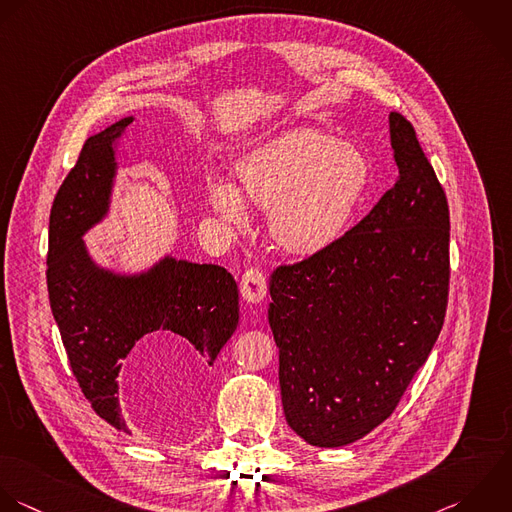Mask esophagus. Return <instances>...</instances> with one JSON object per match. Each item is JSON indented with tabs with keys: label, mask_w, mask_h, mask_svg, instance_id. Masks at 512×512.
<instances>
[{
	"label": "esophagus",
	"mask_w": 512,
	"mask_h": 512,
	"mask_svg": "<svg viewBox=\"0 0 512 512\" xmlns=\"http://www.w3.org/2000/svg\"><path fill=\"white\" fill-rule=\"evenodd\" d=\"M241 295L249 303H259L267 295V279L263 271L251 267L241 277Z\"/></svg>",
	"instance_id": "obj_1"
}]
</instances>
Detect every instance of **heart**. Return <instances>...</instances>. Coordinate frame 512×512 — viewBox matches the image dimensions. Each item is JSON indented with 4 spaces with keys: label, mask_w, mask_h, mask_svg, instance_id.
Segmentation results:
<instances>
[{
    "label": "heart",
    "mask_w": 512,
    "mask_h": 512,
    "mask_svg": "<svg viewBox=\"0 0 512 512\" xmlns=\"http://www.w3.org/2000/svg\"><path fill=\"white\" fill-rule=\"evenodd\" d=\"M371 177L367 157L317 129L285 131L237 167L239 189L209 179L211 207L231 225L245 227L249 203L269 211V231L279 247L313 255L339 239ZM242 193L239 194L238 191Z\"/></svg>",
    "instance_id": "b5f03b06"
}]
</instances>
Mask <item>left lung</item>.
<instances>
[{
    "label": "left lung",
    "mask_w": 512,
    "mask_h": 512,
    "mask_svg": "<svg viewBox=\"0 0 512 512\" xmlns=\"http://www.w3.org/2000/svg\"><path fill=\"white\" fill-rule=\"evenodd\" d=\"M397 183L323 251L279 265L269 325L289 427L313 447L359 441L425 365L449 303V203L415 127L389 115Z\"/></svg>",
    "instance_id": "8db88e82"
}]
</instances>
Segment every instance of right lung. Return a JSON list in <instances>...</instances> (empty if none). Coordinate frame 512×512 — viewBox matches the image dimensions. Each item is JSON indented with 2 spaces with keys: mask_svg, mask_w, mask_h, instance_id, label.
I'll return each instance as SVG.
<instances>
[{
  "mask_svg": "<svg viewBox=\"0 0 512 512\" xmlns=\"http://www.w3.org/2000/svg\"><path fill=\"white\" fill-rule=\"evenodd\" d=\"M133 117L89 137L63 179L49 215L47 293L53 319L81 393L111 427L129 433L117 401V375L135 343L175 333L211 367L239 323V291L219 265L165 257L151 271L125 277L97 267L81 235L109 205L113 141Z\"/></svg>",
  "mask_w": 512,
  "mask_h": 512,
  "instance_id": "1",
  "label": "right lung"
}]
</instances>
